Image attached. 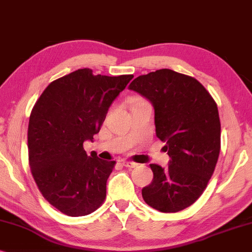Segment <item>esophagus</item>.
<instances>
[{
    "label": "esophagus",
    "instance_id": "1",
    "mask_svg": "<svg viewBox=\"0 0 252 252\" xmlns=\"http://www.w3.org/2000/svg\"><path fill=\"white\" fill-rule=\"evenodd\" d=\"M123 166L128 167V168H135V167L138 166V163L132 162V161H123Z\"/></svg>",
    "mask_w": 252,
    "mask_h": 252
}]
</instances>
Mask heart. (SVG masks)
<instances>
[{"label": "heart", "mask_w": 252, "mask_h": 252, "mask_svg": "<svg viewBox=\"0 0 252 252\" xmlns=\"http://www.w3.org/2000/svg\"><path fill=\"white\" fill-rule=\"evenodd\" d=\"M133 105H138V103H143V102H147L146 100H144L143 98H133L132 99Z\"/></svg>", "instance_id": "1"}]
</instances>
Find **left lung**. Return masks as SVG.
<instances>
[{
    "mask_svg": "<svg viewBox=\"0 0 252 252\" xmlns=\"http://www.w3.org/2000/svg\"><path fill=\"white\" fill-rule=\"evenodd\" d=\"M129 89L152 102L157 137L170 158L166 169L151 163L153 180L143 198L163 213L187 209L206 189L219 158L217 103L198 80L170 69L137 77Z\"/></svg>",
    "mask_w": 252,
    "mask_h": 252,
    "instance_id": "left-lung-1",
    "label": "left lung"
}]
</instances>
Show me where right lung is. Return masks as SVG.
Wrapping results in <instances>:
<instances>
[{
  "instance_id": "1",
  "label": "right lung",
  "mask_w": 252,
  "mask_h": 252,
  "mask_svg": "<svg viewBox=\"0 0 252 252\" xmlns=\"http://www.w3.org/2000/svg\"><path fill=\"white\" fill-rule=\"evenodd\" d=\"M132 78L78 69L50 83L33 106L28 130L32 176L43 198L66 216H87L106 198L116 162L87 157L83 144L99 132L109 106Z\"/></svg>"
}]
</instances>
